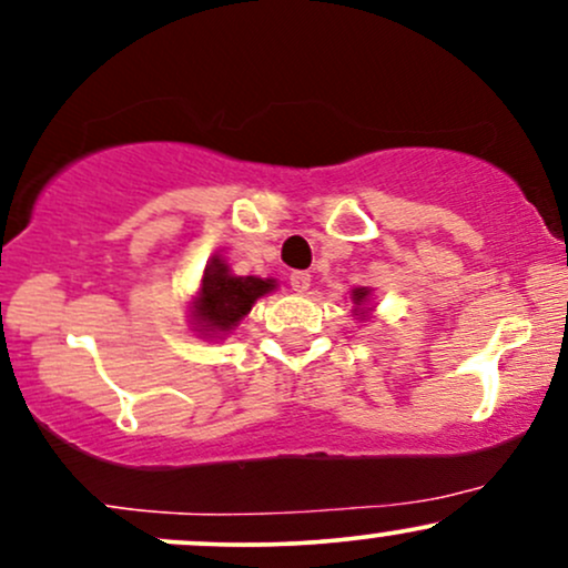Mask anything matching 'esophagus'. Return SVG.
<instances>
[{
    "label": "esophagus",
    "mask_w": 568,
    "mask_h": 568,
    "mask_svg": "<svg viewBox=\"0 0 568 568\" xmlns=\"http://www.w3.org/2000/svg\"><path fill=\"white\" fill-rule=\"evenodd\" d=\"M288 280H291V291H296V293H306V291H310L312 277L306 275V272H293V275H291Z\"/></svg>",
    "instance_id": "34e87169"
}]
</instances>
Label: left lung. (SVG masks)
<instances>
[{
  "instance_id": "left-lung-1",
  "label": "left lung",
  "mask_w": 568,
  "mask_h": 568,
  "mask_svg": "<svg viewBox=\"0 0 568 568\" xmlns=\"http://www.w3.org/2000/svg\"><path fill=\"white\" fill-rule=\"evenodd\" d=\"M368 298H371V288H355L352 291V304H355V315H361L366 321V312H368Z\"/></svg>"
}]
</instances>
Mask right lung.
<instances>
[{"mask_svg": "<svg viewBox=\"0 0 568 568\" xmlns=\"http://www.w3.org/2000/svg\"><path fill=\"white\" fill-rule=\"evenodd\" d=\"M275 288L277 283L270 277L232 275L224 258L213 256L211 264L205 266V275H202L197 298H194L192 325L202 336L211 338L216 334H230L234 325L251 312V306Z\"/></svg>", "mask_w": 568, "mask_h": 568, "instance_id": "right-lung-1", "label": "right lung"}]
</instances>
